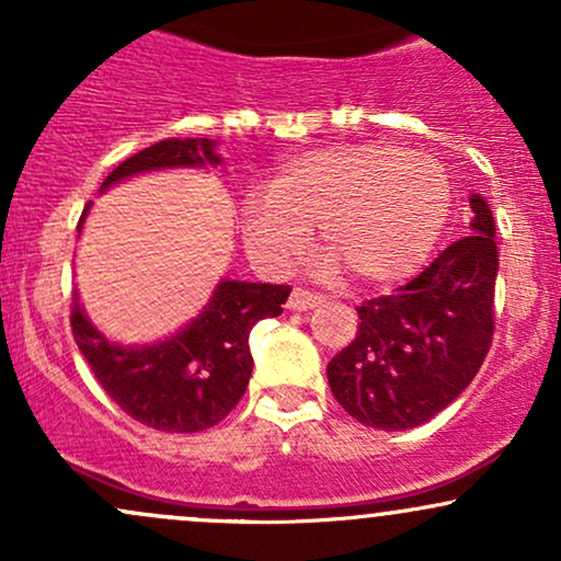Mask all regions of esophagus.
<instances>
[{"label": "esophagus", "mask_w": 561, "mask_h": 561, "mask_svg": "<svg viewBox=\"0 0 561 561\" xmlns=\"http://www.w3.org/2000/svg\"><path fill=\"white\" fill-rule=\"evenodd\" d=\"M317 302H321L319 293H313V289H306V287H295L293 293H289L287 308H293V311H308V308H313Z\"/></svg>", "instance_id": "1"}]
</instances>
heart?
<instances>
[{"instance_id":"heart-1","label":"heart","mask_w":561,"mask_h":561,"mask_svg":"<svg viewBox=\"0 0 561 561\" xmlns=\"http://www.w3.org/2000/svg\"><path fill=\"white\" fill-rule=\"evenodd\" d=\"M450 179L435 158L366 141L308 152L244 205V244L261 266L282 272L300 259L321 224L324 272L362 285L401 282L427 261L450 210Z\"/></svg>"}]
</instances>
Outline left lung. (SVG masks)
Wrapping results in <instances>:
<instances>
[{
  "label": "left lung",
  "mask_w": 561,
  "mask_h": 561,
  "mask_svg": "<svg viewBox=\"0 0 561 561\" xmlns=\"http://www.w3.org/2000/svg\"><path fill=\"white\" fill-rule=\"evenodd\" d=\"M472 234L448 244L392 295L364 300L358 332L327 364L332 396L375 430H411L461 396L485 362L495 330V224L469 197Z\"/></svg>",
  "instance_id": "1"
}]
</instances>
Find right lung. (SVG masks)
Listing matches in <instances>:
<instances>
[{
    "label": "right lung",
    "instance_id": "1",
    "mask_svg": "<svg viewBox=\"0 0 561 561\" xmlns=\"http://www.w3.org/2000/svg\"><path fill=\"white\" fill-rule=\"evenodd\" d=\"M205 163H221L210 139H163L126 158L102 182V190L145 171ZM87 210L89 205L83 216ZM287 295V285L227 279L186 330L141 347L107 343L83 317L79 295H73L70 330L96 382L131 420L160 433H199L221 422L242 398L253 371L250 330L255 321L279 317Z\"/></svg>",
    "mask_w": 561,
    "mask_h": 561
}]
</instances>
